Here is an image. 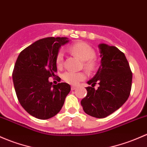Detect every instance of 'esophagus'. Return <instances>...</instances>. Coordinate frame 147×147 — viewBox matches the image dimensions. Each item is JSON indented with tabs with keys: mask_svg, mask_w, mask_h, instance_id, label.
Here are the masks:
<instances>
[{
	"mask_svg": "<svg viewBox=\"0 0 147 147\" xmlns=\"http://www.w3.org/2000/svg\"><path fill=\"white\" fill-rule=\"evenodd\" d=\"M77 89V86H71V89H72V90H75V89Z\"/></svg>",
	"mask_w": 147,
	"mask_h": 147,
	"instance_id": "obj_1",
	"label": "esophagus"
}]
</instances>
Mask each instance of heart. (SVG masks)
Instances as JSON below:
<instances>
[{
	"label": "heart",
	"mask_w": 147,
	"mask_h": 147,
	"mask_svg": "<svg viewBox=\"0 0 147 147\" xmlns=\"http://www.w3.org/2000/svg\"><path fill=\"white\" fill-rule=\"evenodd\" d=\"M71 53L84 61V67L89 72H92L96 68V63L93 58L95 57V51L89 44L84 42H78L73 44L69 48ZM64 59V53L60 51L56 56V65L58 67L63 65ZM86 78L84 72H75L67 71L63 75V79L65 82L72 85H76L80 81Z\"/></svg>",
	"instance_id": "1"
}]
</instances>
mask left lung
Wrapping results in <instances>:
<instances>
[{"mask_svg": "<svg viewBox=\"0 0 147 147\" xmlns=\"http://www.w3.org/2000/svg\"><path fill=\"white\" fill-rule=\"evenodd\" d=\"M101 65L96 74L87 82V94L81 101L88 115L103 118L120 109L127 100L132 86V74L125 55L115 46L98 45ZM97 83L98 89H94Z\"/></svg>", "mask_w": 147, "mask_h": 147, "instance_id": "obj_1", "label": "left lung"}]
</instances>
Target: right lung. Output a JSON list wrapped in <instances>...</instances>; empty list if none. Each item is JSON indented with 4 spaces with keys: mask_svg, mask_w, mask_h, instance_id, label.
Listing matches in <instances>:
<instances>
[{
    "mask_svg": "<svg viewBox=\"0 0 147 147\" xmlns=\"http://www.w3.org/2000/svg\"><path fill=\"white\" fill-rule=\"evenodd\" d=\"M67 37H47L35 41L18 55L12 72L14 87L23 109L35 118L46 120L60 112L70 92L65 82L49 81L57 72L56 56Z\"/></svg>",
    "mask_w": 147,
    "mask_h": 147,
    "instance_id": "right-lung-1",
    "label": "right lung"
}]
</instances>
